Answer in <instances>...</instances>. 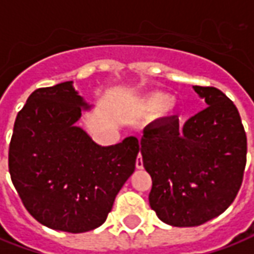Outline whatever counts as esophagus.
Listing matches in <instances>:
<instances>
[{
    "label": "esophagus",
    "instance_id": "1",
    "mask_svg": "<svg viewBox=\"0 0 254 254\" xmlns=\"http://www.w3.org/2000/svg\"><path fill=\"white\" fill-rule=\"evenodd\" d=\"M136 168L137 169H141L143 168V158H141V155H137V159H136Z\"/></svg>",
    "mask_w": 254,
    "mask_h": 254
}]
</instances>
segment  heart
Wrapping results in <instances>:
<instances>
[{
  "label": "heart",
  "instance_id": "obj_1",
  "mask_svg": "<svg viewBox=\"0 0 254 254\" xmlns=\"http://www.w3.org/2000/svg\"><path fill=\"white\" fill-rule=\"evenodd\" d=\"M165 102V95L162 93H151L150 96L145 99V106L148 109H155L159 104H162Z\"/></svg>",
  "mask_w": 254,
  "mask_h": 254
}]
</instances>
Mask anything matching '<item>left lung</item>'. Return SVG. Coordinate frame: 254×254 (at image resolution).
<instances>
[{
  "label": "left lung",
  "mask_w": 254,
  "mask_h": 254,
  "mask_svg": "<svg viewBox=\"0 0 254 254\" xmlns=\"http://www.w3.org/2000/svg\"><path fill=\"white\" fill-rule=\"evenodd\" d=\"M207 107L189 118L152 124L141 137L152 179L148 201L166 224L201 226L231 205L244 180L248 140L235 104L217 88L192 86Z\"/></svg>",
  "instance_id": "obj_1"
}]
</instances>
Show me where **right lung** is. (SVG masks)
Here are the masks:
<instances>
[{
	"label": "right lung",
	"mask_w": 254,
	"mask_h": 254,
	"mask_svg": "<svg viewBox=\"0 0 254 254\" xmlns=\"http://www.w3.org/2000/svg\"><path fill=\"white\" fill-rule=\"evenodd\" d=\"M71 81L34 90L17 113L9 143L12 183L27 212L58 231L102 226L134 172L139 140L96 144L74 124L86 103Z\"/></svg>",
	"instance_id": "obj_1"
}]
</instances>
